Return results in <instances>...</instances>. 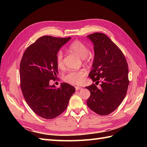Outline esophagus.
<instances>
[{
	"label": "esophagus",
	"mask_w": 147,
	"mask_h": 147,
	"mask_svg": "<svg viewBox=\"0 0 147 147\" xmlns=\"http://www.w3.org/2000/svg\"><path fill=\"white\" fill-rule=\"evenodd\" d=\"M75 89H76V91H78V90L82 89V87H81V86H76V87H75Z\"/></svg>",
	"instance_id": "1"
}]
</instances>
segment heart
Wrapping results in <instances>:
<instances>
[{
  "mask_svg": "<svg viewBox=\"0 0 147 147\" xmlns=\"http://www.w3.org/2000/svg\"><path fill=\"white\" fill-rule=\"evenodd\" d=\"M68 51L78 55L83 61H86L88 59L90 50L85 43L79 40H75L72 42L68 47ZM56 63L59 68H62L64 66L63 54L61 51H59L56 55ZM86 75L85 70L71 71L68 72L64 76L63 79L65 82L73 84V85H80Z\"/></svg>",
  "mask_w": 147,
  "mask_h": 147,
  "instance_id": "obj_1",
  "label": "heart"
}]
</instances>
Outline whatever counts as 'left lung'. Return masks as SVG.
<instances>
[{"label": "left lung", "instance_id": "8db88e82", "mask_svg": "<svg viewBox=\"0 0 147 147\" xmlns=\"http://www.w3.org/2000/svg\"><path fill=\"white\" fill-rule=\"evenodd\" d=\"M87 37L94 45L95 52L88 76L93 82L99 83L100 80L102 84L100 88L95 84L86 87L90 92L86 104L95 113L108 115L119 106L126 95L128 66L123 53L105 34L95 33Z\"/></svg>", "mask_w": 147, "mask_h": 147}]
</instances>
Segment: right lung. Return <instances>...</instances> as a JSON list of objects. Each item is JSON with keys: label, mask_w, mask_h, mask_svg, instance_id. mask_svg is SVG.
I'll list each match as a JSON object with an SVG mask.
<instances>
[{"label": "right lung", "mask_w": 147, "mask_h": 147, "mask_svg": "<svg viewBox=\"0 0 147 147\" xmlns=\"http://www.w3.org/2000/svg\"><path fill=\"white\" fill-rule=\"evenodd\" d=\"M70 39L42 36L26 49L21 59L20 83L24 98L36 114L47 119L61 114L75 92L68 83H61L58 88L49 84L58 74L56 55Z\"/></svg>", "instance_id": "obj_1"}]
</instances>
